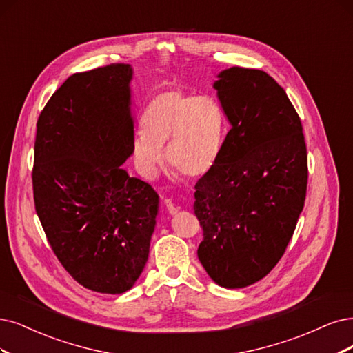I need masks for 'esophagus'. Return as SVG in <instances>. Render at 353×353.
I'll list each match as a JSON object with an SVG mask.
<instances>
[{"instance_id": "34e87169", "label": "esophagus", "mask_w": 353, "mask_h": 353, "mask_svg": "<svg viewBox=\"0 0 353 353\" xmlns=\"http://www.w3.org/2000/svg\"><path fill=\"white\" fill-rule=\"evenodd\" d=\"M164 205H165L170 215H176L179 212V208L172 202V199H164Z\"/></svg>"}]
</instances>
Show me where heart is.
<instances>
[{
  "mask_svg": "<svg viewBox=\"0 0 353 353\" xmlns=\"http://www.w3.org/2000/svg\"><path fill=\"white\" fill-rule=\"evenodd\" d=\"M142 132L132 141V160L148 180L164 163L186 177H202L216 164L223 150L225 116L216 99L183 90L157 94L142 114Z\"/></svg>",
  "mask_w": 353,
  "mask_h": 353,
  "instance_id": "obj_1",
  "label": "heart"
}]
</instances>
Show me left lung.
<instances>
[{"instance_id":"8db88e82","label":"left lung","mask_w":353,"mask_h":353,"mask_svg":"<svg viewBox=\"0 0 353 353\" xmlns=\"http://www.w3.org/2000/svg\"><path fill=\"white\" fill-rule=\"evenodd\" d=\"M216 77L231 128L194 186L193 210L203 230L199 262L236 290L265 278L285 253L304 208L307 147L298 113L269 74L232 67Z\"/></svg>"}]
</instances>
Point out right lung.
I'll list each match as a JSON object with an SVG mask.
<instances>
[{
  "instance_id": "obj_1",
  "label": "right lung",
  "mask_w": 353,
  "mask_h": 353,
  "mask_svg": "<svg viewBox=\"0 0 353 353\" xmlns=\"http://www.w3.org/2000/svg\"><path fill=\"white\" fill-rule=\"evenodd\" d=\"M129 63L71 75L37 119L34 208L52 250L85 288L122 294L143 270L160 198L132 155Z\"/></svg>"
}]
</instances>
